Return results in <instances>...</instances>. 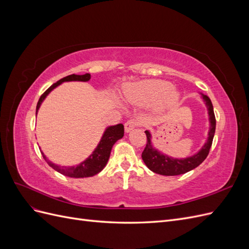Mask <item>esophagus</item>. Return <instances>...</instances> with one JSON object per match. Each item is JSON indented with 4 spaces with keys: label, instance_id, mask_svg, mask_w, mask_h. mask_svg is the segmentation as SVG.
Returning a JSON list of instances; mask_svg holds the SVG:
<instances>
[{
    "label": "esophagus",
    "instance_id": "esophagus-1",
    "mask_svg": "<svg viewBox=\"0 0 249 249\" xmlns=\"http://www.w3.org/2000/svg\"><path fill=\"white\" fill-rule=\"evenodd\" d=\"M137 125H139V122L137 119H130V120H127V122L124 124V131L126 132V133H129V132H131L135 126H137Z\"/></svg>",
    "mask_w": 249,
    "mask_h": 249
}]
</instances>
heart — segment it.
Segmentation results:
<instances>
[{"mask_svg":"<svg viewBox=\"0 0 249 249\" xmlns=\"http://www.w3.org/2000/svg\"><path fill=\"white\" fill-rule=\"evenodd\" d=\"M125 100L137 106L154 104L156 112L166 111L175 107L180 99V93L172 88V84L165 80H145L126 86L124 90Z\"/></svg>","mask_w":249,"mask_h":249,"instance_id":"obj_1","label":"heart"}]
</instances>
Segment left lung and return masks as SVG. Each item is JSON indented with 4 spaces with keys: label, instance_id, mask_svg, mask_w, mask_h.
<instances>
[{
    "label": "left lung",
    "instance_id": "left-lung-1",
    "mask_svg": "<svg viewBox=\"0 0 249 249\" xmlns=\"http://www.w3.org/2000/svg\"><path fill=\"white\" fill-rule=\"evenodd\" d=\"M200 94L207 106L210 122V129L206 143L198 152L196 154H194L193 156L184 158V159H177V158H172L167 155H164L161 152H159L157 148H155L152 142V134L149 133V131H145L147 141L146 146L144 150H143L141 157L143 162L145 163L148 169H150L153 172L162 176L183 175V173H186L194 168H196L208 157L215 134L216 119L212 102L209 99V96L202 93Z\"/></svg>",
    "mask_w": 249,
    "mask_h": 249
}]
</instances>
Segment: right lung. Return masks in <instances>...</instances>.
<instances>
[{
  "instance_id": "obj_1",
  "label": "right lung",
  "mask_w": 249,
  "mask_h": 249,
  "mask_svg": "<svg viewBox=\"0 0 249 249\" xmlns=\"http://www.w3.org/2000/svg\"><path fill=\"white\" fill-rule=\"evenodd\" d=\"M91 76L90 73H85V74H70L61 80H59L58 82L54 83L50 88H48L44 93L40 96V99L37 103L36 106V114L38 112L40 105L43 102V100L46 99L48 94L52 91L53 89H55L57 86L60 84H62L63 82H71V81H80V82H87L90 80ZM124 124H118L116 125H111L108 126L106 130H105L103 136L101 138V141L99 144H97L96 148L93 150V153L90 155L85 161H83L80 163L77 166H60V165H56L54 163H52L47 159V157L44 156V154L41 152L43 159L47 161V163L50 165V166L55 169L56 171L60 172L61 175L70 177V178H89V177H93L97 173L101 172L104 167L107 165V162L110 158L111 154V149L113 145L115 144V142L119 139H122L124 137Z\"/></svg>"
}]
</instances>
